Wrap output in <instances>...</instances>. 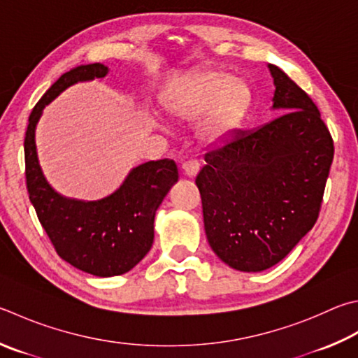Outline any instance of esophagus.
I'll return each mask as SVG.
<instances>
[{"mask_svg":"<svg viewBox=\"0 0 358 358\" xmlns=\"http://www.w3.org/2000/svg\"><path fill=\"white\" fill-rule=\"evenodd\" d=\"M183 172L187 175V177H196L197 172L200 171V161L196 158H189L183 162Z\"/></svg>","mask_w":358,"mask_h":358,"instance_id":"1","label":"esophagus"}]
</instances>
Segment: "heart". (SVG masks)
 I'll return each instance as SVG.
<instances>
[{
	"label": "heart",
	"instance_id": "b5f03b06",
	"mask_svg": "<svg viewBox=\"0 0 358 358\" xmlns=\"http://www.w3.org/2000/svg\"><path fill=\"white\" fill-rule=\"evenodd\" d=\"M167 106L185 119L205 114L200 133L208 141H222L243 122L250 90L241 80L220 70H199L186 75L169 89Z\"/></svg>",
	"mask_w": 358,
	"mask_h": 358
}]
</instances>
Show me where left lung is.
I'll return each instance as SVG.
<instances>
[{
	"mask_svg": "<svg viewBox=\"0 0 358 358\" xmlns=\"http://www.w3.org/2000/svg\"><path fill=\"white\" fill-rule=\"evenodd\" d=\"M269 70L282 114L213 144L196 178L208 243L244 272L272 268L313 229L335 152L308 94L283 70Z\"/></svg>",
	"mask_w": 358,
	"mask_h": 358,
	"instance_id": "1",
	"label": "left lung"
}]
</instances>
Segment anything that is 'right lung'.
<instances>
[{"instance_id":"1","label":"right lung","mask_w":358,"mask_h":358,"mask_svg":"<svg viewBox=\"0 0 358 358\" xmlns=\"http://www.w3.org/2000/svg\"><path fill=\"white\" fill-rule=\"evenodd\" d=\"M103 64L80 66L64 73L38 100L24 136V175L29 200L57 255L96 277L125 274L153 244L155 213L178 180L173 159L148 161L133 169L123 185L99 201L64 199L51 189L36 152V123L45 105L78 81L103 78Z\"/></svg>"}]
</instances>
